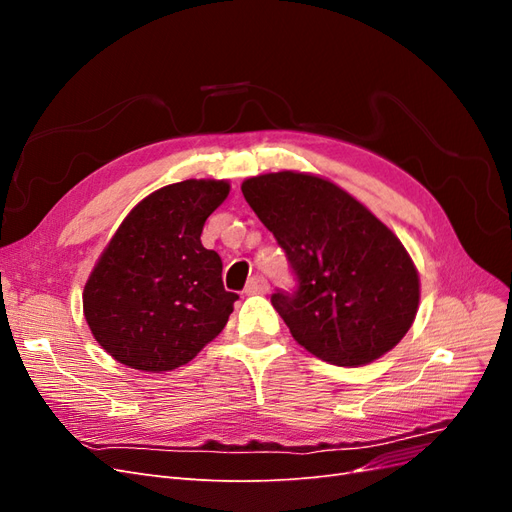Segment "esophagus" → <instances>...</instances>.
<instances>
[{
    "instance_id": "34e87169",
    "label": "esophagus",
    "mask_w": 512,
    "mask_h": 512,
    "mask_svg": "<svg viewBox=\"0 0 512 512\" xmlns=\"http://www.w3.org/2000/svg\"><path fill=\"white\" fill-rule=\"evenodd\" d=\"M267 290H269V282L262 275H254L252 280L247 282V286H245L247 294H265Z\"/></svg>"
}]
</instances>
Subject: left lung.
I'll use <instances>...</instances> for the list:
<instances>
[{"instance_id": "obj_1", "label": "left lung", "mask_w": 512, "mask_h": 512, "mask_svg": "<svg viewBox=\"0 0 512 512\" xmlns=\"http://www.w3.org/2000/svg\"><path fill=\"white\" fill-rule=\"evenodd\" d=\"M241 192L286 252L297 286L271 303L305 350L356 367L401 342L418 309V275L374 213L335 183L290 170L247 179Z\"/></svg>"}]
</instances>
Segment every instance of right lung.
<instances>
[{"mask_svg":"<svg viewBox=\"0 0 512 512\" xmlns=\"http://www.w3.org/2000/svg\"><path fill=\"white\" fill-rule=\"evenodd\" d=\"M228 190L205 179L166 185L117 228L83 292L89 329L115 361L175 369L226 327L239 294L224 288L222 258L200 235Z\"/></svg>","mask_w":512,"mask_h":512,"instance_id":"add662e5","label":"right lung"}]
</instances>
